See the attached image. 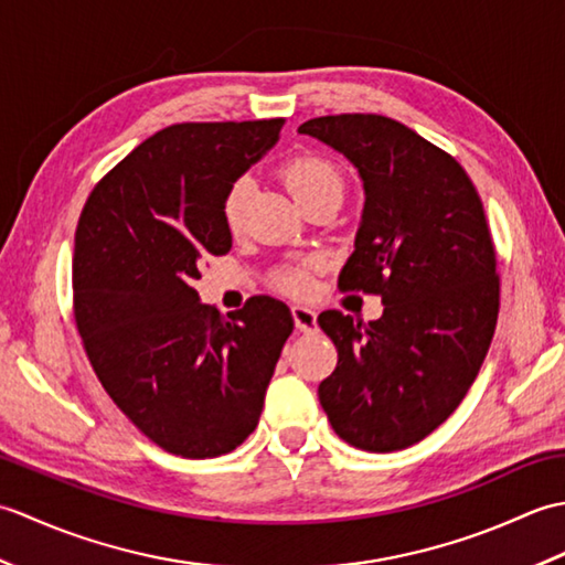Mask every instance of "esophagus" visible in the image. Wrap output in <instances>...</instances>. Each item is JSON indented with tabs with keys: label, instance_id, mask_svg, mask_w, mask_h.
Instances as JSON below:
<instances>
[{
	"label": "esophagus",
	"instance_id": "1",
	"mask_svg": "<svg viewBox=\"0 0 565 565\" xmlns=\"http://www.w3.org/2000/svg\"><path fill=\"white\" fill-rule=\"evenodd\" d=\"M291 313H294V322H296L298 330H301V332H313L316 330V326H318L316 310H310L306 306H294Z\"/></svg>",
	"mask_w": 565,
	"mask_h": 565
}]
</instances>
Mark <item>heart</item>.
<instances>
[{"label":"heart","instance_id":"obj_1","mask_svg":"<svg viewBox=\"0 0 565 565\" xmlns=\"http://www.w3.org/2000/svg\"><path fill=\"white\" fill-rule=\"evenodd\" d=\"M281 179L289 194L296 199L298 206H308L310 201H318L322 196H338L344 194V177L340 167L320 158V154H296L281 167ZM249 196V179L239 177L227 186L223 196V221L225 225L235 231L243 221L245 203ZM318 269V262L310 259L298 264V267L281 269L274 276V284L279 286L284 294L289 296H308L313 291V271Z\"/></svg>","mask_w":565,"mask_h":565}]
</instances>
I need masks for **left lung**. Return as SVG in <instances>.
<instances>
[{
	"mask_svg": "<svg viewBox=\"0 0 565 565\" xmlns=\"http://www.w3.org/2000/svg\"><path fill=\"white\" fill-rule=\"evenodd\" d=\"M298 134L362 174L364 215L338 286L383 301L371 322L320 313L338 366L318 398L347 444L401 451L459 407L493 340L500 274L483 201L449 152L388 116H320Z\"/></svg>",
	"mask_w": 565,
	"mask_h": 565,
	"instance_id": "left-lung-1",
	"label": "left lung"
}]
</instances>
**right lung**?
<instances>
[{
    "mask_svg": "<svg viewBox=\"0 0 565 565\" xmlns=\"http://www.w3.org/2000/svg\"><path fill=\"white\" fill-rule=\"evenodd\" d=\"M281 126H167L104 174L79 213L72 310L84 352L130 423L184 459L227 454L255 431L294 332L276 298L252 296L223 320L194 289L203 259L233 247L227 186Z\"/></svg>",
    "mask_w": 565,
    "mask_h": 565,
    "instance_id": "right-lung-1",
    "label": "right lung"
}]
</instances>
